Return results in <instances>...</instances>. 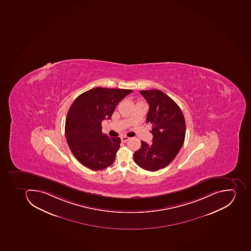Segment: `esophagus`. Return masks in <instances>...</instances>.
Returning a JSON list of instances; mask_svg holds the SVG:
<instances>
[{
    "label": "esophagus",
    "instance_id": "esophagus-1",
    "mask_svg": "<svg viewBox=\"0 0 251 251\" xmlns=\"http://www.w3.org/2000/svg\"><path fill=\"white\" fill-rule=\"evenodd\" d=\"M129 139H130L129 137H126V136H123V137H121V140H122L123 142H126V141H128Z\"/></svg>",
    "mask_w": 251,
    "mask_h": 251
}]
</instances>
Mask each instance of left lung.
<instances>
[{
	"instance_id": "1",
	"label": "left lung",
	"mask_w": 251,
	"mask_h": 251,
	"mask_svg": "<svg viewBox=\"0 0 251 251\" xmlns=\"http://www.w3.org/2000/svg\"><path fill=\"white\" fill-rule=\"evenodd\" d=\"M149 105L148 123L152 126V143L141 141L135 151V163L143 169L156 171L173 161L182 147L186 136V123L177 104L160 90L140 91Z\"/></svg>"
}]
</instances>
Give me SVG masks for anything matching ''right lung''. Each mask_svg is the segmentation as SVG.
<instances>
[{"mask_svg": "<svg viewBox=\"0 0 251 251\" xmlns=\"http://www.w3.org/2000/svg\"><path fill=\"white\" fill-rule=\"evenodd\" d=\"M133 92L98 87L74 100L65 120V137L75 159L92 171L111 165L120 148V137L102 133L104 119H110L121 100Z\"/></svg>", "mask_w": 251, "mask_h": 251, "instance_id": "obj_1", "label": "right lung"}]
</instances>
